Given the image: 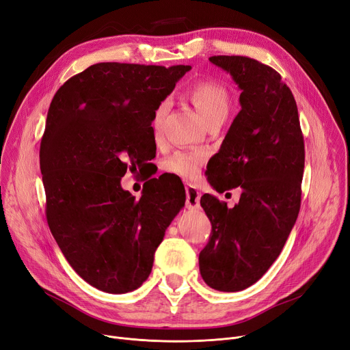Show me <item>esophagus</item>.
<instances>
[{"label": "esophagus", "instance_id": "1", "mask_svg": "<svg viewBox=\"0 0 350 350\" xmlns=\"http://www.w3.org/2000/svg\"><path fill=\"white\" fill-rule=\"evenodd\" d=\"M186 206L187 208H197L199 207V202H200V191L197 190L196 186L193 185H186Z\"/></svg>", "mask_w": 350, "mask_h": 350}]
</instances>
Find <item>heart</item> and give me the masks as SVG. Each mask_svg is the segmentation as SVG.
I'll return each mask as SVG.
<instances>
[{"label":"heart","instance_id":"1","mask_svg":"<svg viewBox=\"0 0 350 350\" xmlns=\"http://www.w3.org/2000/svg\"><path fill=\"white\" fill-rule=\"evenodd\" d=\"M187 97L206 121V124L213 120H226L227 114H229V94L219 83L210 80L197 81L189 88ZM167 111H169V101H161L154 110L151 127H153L156 137L161 131ZM204 159V153H199V151H176L174 154L164 161V170L183 178H194L199 174Z\"/></svg>","mask_w":350,"mask_h":350}]
</instances>
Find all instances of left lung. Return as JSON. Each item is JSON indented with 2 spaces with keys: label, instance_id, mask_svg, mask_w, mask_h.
Returning <instances> with one entry per match:
<instances>
[{
  "label": "left lung",
  "instance_id": "left-lung-1",
  "mask_svg": "<svg viewBox=\"0 0 350 350\" xmlns=\"http://www.w3.org/2000/svg\"><path fill=\"white\" fill-rule=\"evenodd\" d=\"M208 59L232 75L241 91V110L210 160L207 180L219 193L240 187L241 196L233 208L202 196L211 234L199 266L211 288L239 292L265 275L293 229L305 143L295 97L278 71L243 55Z\"/></svg>",
  "mask_w": 350,
  "mask_h": 350
}]
</instances>
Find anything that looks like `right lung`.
Here are the masks:
<instances>
[{"mask_svg":"<svg viewBox=\"0 0 350 350\" xmlns=\"http://www.w3.org/2000/svg\"><path fill=\"white\" fill-rule=\"evenodd\" d=\"M190 70L98 63L67 80L50 104L40 147L47 221L70 266L105 293L147 280L185 206V186L151 178L135 200L120 180L156 156L154 110Z\"/></svg>","mask_w":350,"mask_h":350,"instance_id":"1","label":"right lung"}]
</instances>
